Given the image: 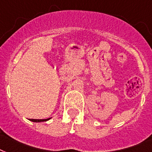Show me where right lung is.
Segmentation results:
<instances>
[{
	"mask_svg": "<svg viewBox=\"0 0 152 152\" xmlns=\"http://www.w3.org/2000/svg\"><path fill=\"white\" fill-rule=\"evenodd\" d=\"M50 118L48 119H45V120H36V119H31V121H33V122H41V121H48Z\"/></svg>",
	"mask_w": 152,
	"mask_h": 152,
	"instance_id": "right-lung-1",
	"label": "right lung"
}]
</instances>
